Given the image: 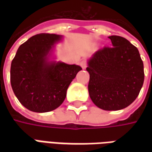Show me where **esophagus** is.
<instances>
[{"label": "esophagus", "mask_w": 152, "mask_h": 152, "mask_svg": "<svg viewBox=\"0 0 152 152\" xmlns=\"http://www.w3.org/2000/svg\"><path fill=\"white\" fill-rule=\"evenodd\" d=\"M80 66L82 67L83 69H86V67H87V63H86V60H82L80 62Z\"/></svg>", "instance_id": "34e87169"}]
</instances>
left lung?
<instances>
[{
  "label": "left lung",
  "mask_w": 152,
  "mask_h": 152,
  "mask_svg": "<svg viewBox=\"0 0 152 152\" xmlns=\"http://www.w3.org/2000/svg\"><path fill=\"white\" fill-rule=\"evenodd\" d=\"M112 47H103L88 61V89L98 107L106 111L125 108L137 99L144 81L143 63L134 45L111 36Z\"/></svg>",
  "instance_id": "left-lung-1"
}]
</instances>
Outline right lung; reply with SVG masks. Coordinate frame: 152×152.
<instances>
[{
    "label": "right lung",
    "mask_w": 152,
    "mask_h": 152,
    "mask_svg": "<svg viewBox=\"0 0 152 152\" xmlns=\"http://www.w3.org/2000/svg\"><path fill=\"white\" fill-rule=\"evenodd\" d=\"M62 36L40 33L19 46L10 67V83L18 101L31 112L58 108L66 98L68 86L82 69L78 65L50 62L53 45Z\"/></svg>",
    "instance_id": "right-lung-1"
}]
</instances>
